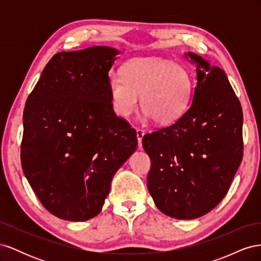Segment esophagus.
Segmentation results:
<instances>
[{
	"mask_svg": "<svg viewBox=\"0 0 261 261\" xmlns=\"http://www.w3.org/2000/svg\"><path fill=\"white\" fill-rule=\"evenodd\" d=\"M144 135H145L144 130H141V129L136 130V136H137V140H138V148L139 149H143V144H141V143H143Z\"/></svg>",
	"mask_w": 261,
	"mask_h": 261,
	"instance_id": "obj_1",
	"label": "esophagus"
}]
</instances>
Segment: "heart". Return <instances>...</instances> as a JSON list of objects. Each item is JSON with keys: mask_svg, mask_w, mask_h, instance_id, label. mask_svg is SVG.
<instances>
[{"mask_svg": "<svg viewBox=\"0 0 261 261\" xmlns=\"http://www.w3.org/2000/svg\"><path fill=\"white\" fill-rule=\"evenodd\" d=\"M121 77L109 81L113 112L128 117L138 109L156 124L174 123L187 110L193 81L188 70L179 64L160 58H138L125 63Z\"/></svg>", "mask_w": 261, "mask_h": 261, "instance_id": "heart-1", "label": "heart"}]
</instances>
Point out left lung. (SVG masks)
<instances>
[{
  "label": "left lung",
  "instance_id": "1",
  "mask_svg": "<svg viewBox=\"0 0 261 261\" xmlns=\"http://www.w3.org/2000/svg\"><path fill=\"white\" fill-rule=\"evenodd\" d=\"M192 105L169 127L147 134V185L156 208L178 220L206 215L224 198L243 158V113L225 73L192 52Z\"/></svg>",
  "mask_w": 261,
  "mask_h": 261
}]
</instances>
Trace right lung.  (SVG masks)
<instances>
[{"mask_svg":"<svg viewBox=\"0 0 261 261\" xmlns=\"http://www.w3.org/2000/svg\"><path fill=\"white\" fill-rule=\"evenodd\" d=\"M110 46L55 54L23 110L21 167L43 207L67 221L98 216L111 181L136 151V132L111 107Z\"/></svg>","mask_w":261,"mask_h":261,"instance_id":"add662e5","label":"right lung"}]
</instances>
